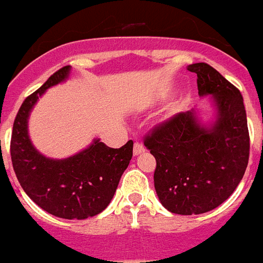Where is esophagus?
<instances>
[{
    "label": "esophagus",
    "mask_w": 263,
    "mask_h": 263,
    "mask_svg": "<svg viewBox=\"0 0 263 263\" xmlns=\"http://www.w3.org/2000/svg\"><path fill=\"white\" fill-rule=\"evenodd\" d=\"M145 152V146L141 144V142H134L133 146V155L134 156H138V155H141V153Z\"/></svg>",
    "instance_id": "1"
}]
</instances>
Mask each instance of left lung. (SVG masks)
<instances>
[{
	"instance_id": "obj_1",
	"label": "left lung",
	"mask_w": 263,
	"mask_h": 263,
	"mask_svg": "<svg viewBox=\"0 0 263 263\" xmlns=\"http://www.w3.org/2000/svg\"><path fill=\"white\" fill-rule=\"evenodd\" d=\"M198 95H211L216 118L201 123L197 111L179 112L144 140L156 159L155 189L176 215H201L228 199L245 175L250 155L243 96L211 65H189Z\"/></svg>"
}]
</instances>
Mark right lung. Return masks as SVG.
Segmentation results:
<instances>
[{
  "label": "right lung",
  "mask_w": 263,
  "mask_h": 263,
  "mask_svg": "<svg viewBox=\"0 0 263 263\" xmlns=\"http://www.w3.org/2000/svg\"><path fill=\"white\" fill-rule=\"evenodd\" d=\"M69 74L70 66H64L23 102L13 123L10 156L23 190L37 206L57 217L83 220L108 206L132 160L133 141L114 149L95 138L88 148L66 159H50L33 146L29 114L48 88L64 83Z\"/></svg>",
  "instance_id": "right-lung-1"
}]
</instances>
